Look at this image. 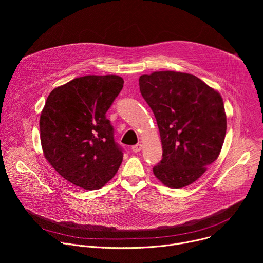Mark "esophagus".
Wrapping results in <instances>:
<instances>
[{
  "mask_svg": "<svg viewBox=\"0 0 263 263\" xmlns=\"http://www.w3.org/2000/svg\"><path fill=\"white\" fill-rule=\"evenodd\" d=\"M141 147H142V144H141V143H136L135 145L132 146V151H133L134 153H137V152L140 151Z\"/></svg>",
  "mask_w": 263,
  "mask_h": 263,
  "instance_id": "esophagus-1",
  "label": "esophagus"
}]
</instances>
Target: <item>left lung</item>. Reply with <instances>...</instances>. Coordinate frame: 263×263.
Listing matches in <instances>:
<instances>
[{
    "mask_svg": "<svg viewBox=\"0 0 263 263\" xmlns=\"http://www.w3.org/2000/svg\"><path fill=\"white\" fill-rule=\"evenodd\" d=\"M139 89L162 143L154 175L172 189L194 183L217 159L224 140L227 119L220 95L194 74L172 70L142 74Z\"/></svg>",
    "mask_w": 263,
    "mask_h": 263,
    "instance_id": "left-lung-1",
    "label": "left lung"
}]
</instances>
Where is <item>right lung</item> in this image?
Here are the masks:
<instances>
[{"instance_id": "1", "label": "right lung", "mask_w": 263, "mask_h": 263, "mask_svg": "<svg viewBox=\"0 0 263 263\" xmlns=\"http://www.w3.org/2000/svg\"><path fill=\"white\" fill-rule=\"evenodd\" d=\"M123 85V78L116 74L76 78L53 89L42 111L46 159L61 177L81 189H101L122 164L123 148L115 140L106 112Z\"/></svg>"}]
</instances>
